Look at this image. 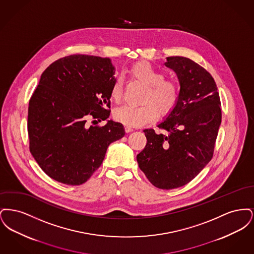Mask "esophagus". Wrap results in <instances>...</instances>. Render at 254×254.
Returning <instances> with one entry per match:
<instances>
[{
	"instance_id": "1",
	"label": "esophagus",
	"mask_w": 254,
	"mask_h": 254,
	"mask_svg": "<svg viewBox=\"0 0 254 254\" xmlns=\"http://www.w3.org/2000/svg\"><path fill=\"white\" fill-rule=\"evenodd\" d=\"M125 130H126V132H131V131H133V127H129V126H126Z\"/></svg>"
}]
</instances>
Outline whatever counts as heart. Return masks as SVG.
Wrapping results in <instances>:
<instances>
[{"label":"heart","mask_w":254,"mask_h":254,"mask_svg":"<svg viewBox=\"0 0 254 254\" xmlns=\"http://www.w3.org/2000/svg\"><path fill=\"white\" fill-rule=\"evenodd\" d=\"M133 80L145 85L141 106L126 105L114 111V118L129 127H142L155 121L159 116L169 115L175 109L180 98V85L173 78H164L165 73L145 61H140L129 67ZM124 96V85L117 78L110 90V98L120 103Z\"/></svg>","instance_id":"b5f03b06"}]
</instances>
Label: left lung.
I'll use <instances>...</instances> for the list:
<instances>
[{
    "instance_id": "left-lung-1",
    "label": "left lung",
    "mask_w": 254,
    "mask_h": 254,
    "mask_svg": "<svg viewBox=\"0 0 254 254\" xmlns=\"http://www.w3.org/2000/svg\"><path fill=\"white\" fill-rule=\"evenodd\" d=\"M167 60L180 82L179 102L157 126L165 133L144 130L147 142L137 162L153 186L172 190L191 181L212 159L222 112L210 73L186 57Z\"/></svg>"
}]
</instances>
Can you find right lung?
Listing matches in <instances>:
<instances>
[{"label": "right lung", "instance_id": "1", "mask_svg": "<svg viewBox=\"0 0 254 254\" xmlns=\"http://www.w3.org/2000/svg\"><path fill=\"white\" fill-rule=\"evenodd\" d=\"M109 58L70 55L43 72L28 104L29 150L55 181L79 186L102 165L109 145L125 135L121 123L88 127L110 113L115 81Z\"/></svg>", "mask_w": 254, "mask_h": 254}]
</instances>
